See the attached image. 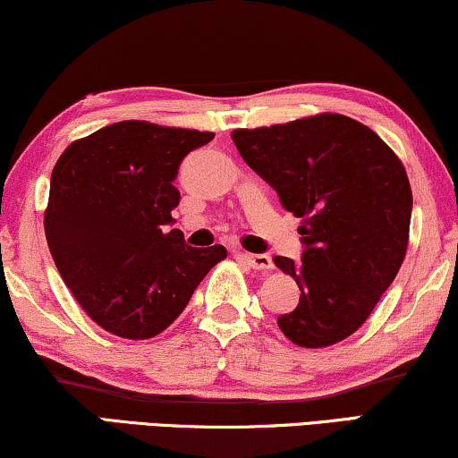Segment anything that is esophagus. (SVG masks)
I'll list each match as a JSON object with an SVG mask.
<instances>
[{"label": "esophagus", "instance_id": "1", "mask_svg": "<svg viewBox=\"0 0 458 458\" xmlns=\"http://www.w3.org/2000/svg\"><path fill=\"white\" fill-rule=\"evenodd\" d=\"M245 262L256 270H272V258L266 256V253H242Z\"/></svg>", "mask_w": 458, "mask_h": 458}]
</instances>
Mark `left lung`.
Here are the masks:
<instances>
[{
	"instance_id": "1",
	"label": "left lung",
	"mask_w": 458,
	"mask_h": 458,
	"mask_svg": "<svg viewBox=\"0 0 458 458\" xmlns=\"http://www.w3.org/2000/svg\"><path fill=\"white\" fill-rule=\"evenodd\" d=\"M233 141L283 209L304 219L302 264L275 258L302 292L276 319L281 332L306 349L340 343L368 319L406 256V169L372 129L340 114L239 129Z\"/></svg>"
}]
</instances>
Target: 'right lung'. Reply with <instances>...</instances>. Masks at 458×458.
Returning a JSON list of instances; mask_svg holds the SVG:
<instances>
[{
	"mask_svg": "<svg viewBox=\"0 0 458 458\" xmlns=\"http://www.w3.org/2000/svg\"><path fill=\"white\" fill-rule=\"evenodd\" d=\"M213 132L124 120L78 139L56 160L44 230L52 259L97 326L129 340L160 334L186 309L225 247L165 233L175 179Z\"/></svg>",
	"mask_w": 458,
	"mask_h": 458,
	"instance_id": "add662e5",
	"label": "right lung"
}]
</instances>
